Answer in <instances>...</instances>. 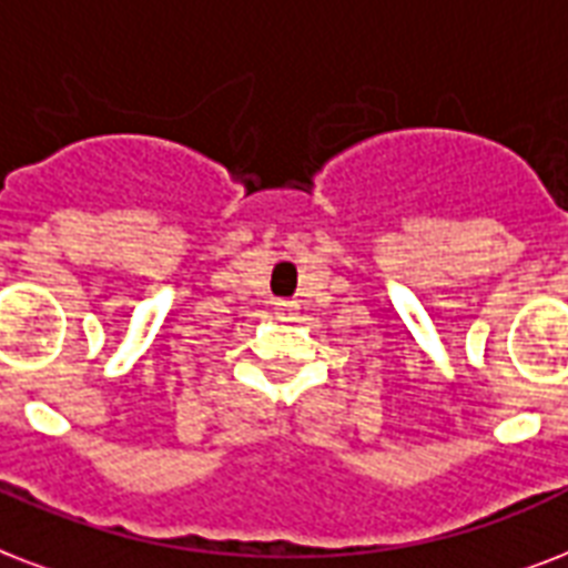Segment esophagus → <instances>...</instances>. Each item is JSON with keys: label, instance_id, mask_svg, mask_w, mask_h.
Wrapping results in <instances>:
<instances>
[{"label": "esophagus", "instance_id": "obj_1", "mask_svg": "<svg viewBox=\"0 0 568 568\" xmlns=\"http://www.w3.org/2000/svg\"><path fill=\"white\" fill-rule=\"evenodd\" d=\"M275 311L281 314V320H293V314L298 311V305L296 302H278V307H275Z\"/></svg>", "mask_w": 568, "mask_h": 568}]
</instances>
